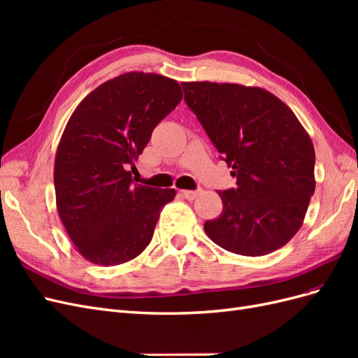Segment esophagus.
<instances>
[{
  "instance_id": "obj_1",
  "label": "esophagus",
  "mask_w": 358,
  "mask_h": 358,
  "mask_svg": "<svg viewBox=\"0 0 358 358\" xmlns=\"http://www.w3.org/2000/svg\"><path fill=\"white\" fill-rule=\"evenodd\" d=\"M201 194V189H197V191H180V196L183 197V199H187V200H194V199H197L199 196Z\"/></svg>"
}]
</instances>
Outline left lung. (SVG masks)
<instances>
[{
  "mask_svg": "<svg viewBox=\"0 0 358 358\" xmlns=\"http://www.w3.org/2000/svg\"><path fill=\"white\" fill-rule=\"evenodd\" d=\"M185 101L222 154L237 188L220 191L222 212L204 222L209 239L246 257L287 245L315 191V149L289 107L259 86L183 82Z\"/></svg>",
  "mask_w": 358,
  "mask_h": 358,
  "instance_id": "8db88e82",
  "label": "left lung"
}]
</instances>
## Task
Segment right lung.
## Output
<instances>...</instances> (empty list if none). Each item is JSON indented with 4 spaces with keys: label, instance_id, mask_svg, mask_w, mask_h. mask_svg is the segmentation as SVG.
Here are the masks:
<instances>
[{
    "label": "right lung",
    "instance_id": "add662e5",
    "mask_svg": "<svg viewBox=\"0 0 358 358\" xmlns=\"http://www.w3.org/2000/svg\"><path fill=\"white\" fill-rule=\"evenodd\" d=\"M180 100L176 80L129 71L101 83L70 116L53 183L64 229L88 262L122 264L152 241L159 210L176 191L138 185L128 167Z\"/></svg>",
    "mask_w": 358,
    "mask_h": 358
}]
</instances>
